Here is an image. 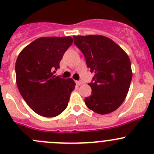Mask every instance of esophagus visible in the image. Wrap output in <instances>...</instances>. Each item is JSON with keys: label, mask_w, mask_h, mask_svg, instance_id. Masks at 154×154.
I'll return each instance as SVG.
<instances>
[{"label": "esophagus", "mask_w": 154, "mask_h": 154, "mask_svg": "<svg viewBox=\"0 0 154 154\" xmlns=\"http://www.w3.org/2000/svg\"><path fill=\"white\" fill-rule=\"evenodd\" d=\"M75 82H76V84L78 85V86H80V85H82L83 83V82L82 81V80H77V81H75Z\"/></svg>", "instance_id": "obj_1"}]
</instances>
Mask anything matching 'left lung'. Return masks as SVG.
Instances as JSON below:
<instances>
[{
	"label": "left lung",
	"mask_w": 154,
	"mask_h": 154,
	"mask_svg": "<svg viewBox=\"0 0 154 154\" xmlns=\"http://www.w3.org/2000/svg\"><path fill=\"white\" fill-rule=\"evenodd\" d=\"M73 38L84 55L87 67L94 73L92 81L88 83L91 94L85 98V103L98 114L115 111L125 100L131 83L130 58L116 42L103 35Z\"/></svg>",
	"instance_id": "1"
}]
</instances>
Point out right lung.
Segmentation results:
<instances>
[{
  "label": "right lung",
  "mask_w": 154,
  "mask_h": 154,
  "mask_svg": "<svg viewBox=\"0 0 154 154\" xmlns=\"http://www.w3.org/2000/svg\"><path fill=\"white\" fill-rule=\"evenodd\" d=\"M71 37H42L21 51L15 63L16 83L20 94L35 113L55 117L68 106L75 83L71 78L54 75L60 68Z\"/></svg>",
  "instance_id": "right-lung-1"
}]
</instances>
